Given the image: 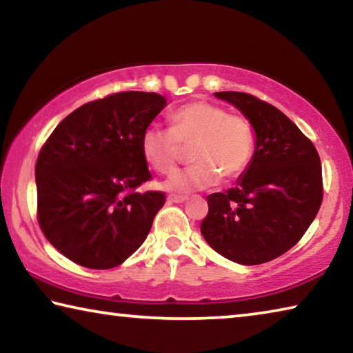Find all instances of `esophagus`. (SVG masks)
Masks as SVG:
<instances>
[{
    "instance_id": "1",
    "label": "esophagus",
    "mask_w": 353,
    "mask_h": 353,
    "mask_svg": "<svg viewBox=\"0 0 353 353\" xmlns=\"http://www.w3.org/2000/svg\"><path fill=\"white\" fill-rule=\"evenodd\" d=\"M187 196H177V194H170L168 196V202L170 204H182V202L187 201Z\"/></svg>"
}]
</instances>
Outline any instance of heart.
<instances>
[{
	"label": "heart",
	"instance_id": "heart-1",
	"mask_svg": "<svg viewBox=\"0 0 353 353\" xmlns=\"http://www.w3.org/2000/svg\"><path fill=\"white\" fill-rule=\"evenodd\" d=\"M170 129L149 126L143 130V159L159 172H170L182 157V146L191 148L194 165L166 179L162 188L171 193L210 188L219 176L232 181L241 176L254 154V130L244 117L229 115L223 107L205 101L185 104L171 113Z\"/></svg>",
	"mask_w": 353,
	"mask_h": 353
}]
</instances>
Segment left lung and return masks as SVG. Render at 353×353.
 <instances>
[{
    "label": "left lung",
    "instance_id": "8db88e82",
    "mask_svg": "<svg viewBox=\"0 0 353 353\" xmlns=\"http://www.w3.org/2000/svg\"><path fill=\"white\" fill-rule=\"evenodd\" d=\"M255 132V149L234 188L207 198L201 234L208 246L240 265L277 259L305 234L322 202L319 154L277 107L241 92H216Z\"/></svg>",
    "mask_w": 353,
    "mask_h": 353
}]
</instances>
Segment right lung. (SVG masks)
<instances>
[{
	"label": "right lung",
	"mask_w": 353,
	"mask_h": 353,
	"mask_svg": "<svg viewBox=\"0 0 353 353\" xmlns=\"http://www.w3.org/2000/svg\"><path fill=\"white\" fill-rule=\"evenodd\" d=\"M165 105L157 93L110 94L71 112L41 148L39 224L71 261L110 270L146 240L165 194L137 191L151 179L140 139Z\"/></svg>",
	"instance_id": "add662e5"
}]
</instances>
